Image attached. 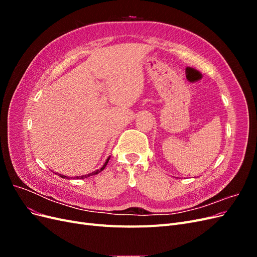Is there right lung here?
<instances>
[{
	"label": "right lung",
	"instance_id": "obj_1",
	"mask_svg": "<svg viewBox=\"0 0 257 257\" xmlns=\"http://www.w3.org/2000/svg\"><path fill=\"white\" fill-rule=\"evenodd\" d=\"M109 159H110V158H108V159H107V161L105 162V164L103 165V167H102V168H100V169H98V170H96V172H94V173H92V174H89V175H85V176H80V177H76V178H77V179H79V178H80V179H83V178H88V177H90V176H93V175H96V174L100 173V172H102V170H104V168L106 167V165H107V163H108V161H109ZM59 176H60L61 178H67V179H68V177H66V176H63V175H60V174H59Z\"/></svg>",
	"mask_w": 257,
	"mask_h": 257
}]
</instances>
